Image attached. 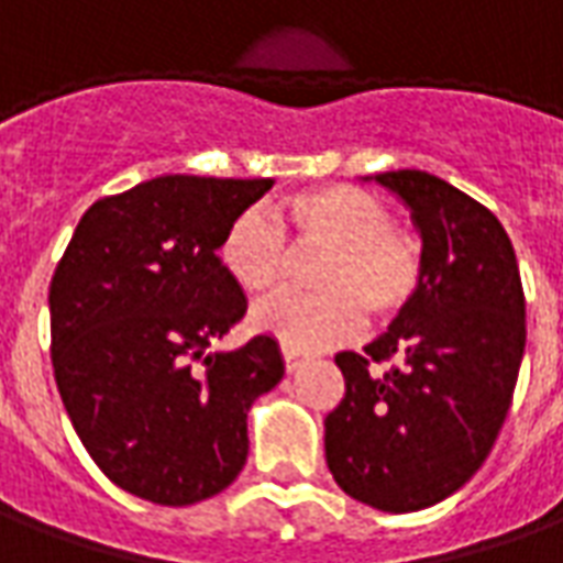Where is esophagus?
Wrapping results in <instances>:
<instances>
[{
	"label": "esophagus",
	"mask_w": 563,
	"mask_h": 563,
	"mask_svg": "<svg viewBox=\"0 0 563 563\" xmlns=\"http://www.w3.org/2000/svg\"><path fill=\"white\" fill-rule=\"evenodd\" d=\"M307 355L298 353V350H289V346H283V365H286V371L292 374V371H298V367L305 365Z\"/></svg>",
	"instance_id": "34e87169"
}]
</instances>
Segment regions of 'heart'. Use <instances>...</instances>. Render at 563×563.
Here are the masks:
<instances>
[{
    "label": "heart",
    "mask_w": 563,
    "mask_h": 563,
    "mask_svg": "<svg viewBox=\"0 0 563 563\" xmlns=\"http://www.w3.org/2000/svg\"><path fill=\"white\" fill-rule=\"evenodd\" d=\"M280 220L295 246L329 250L319 262V295H283L258 305L250 325L289 350H322L374 319L398 317L424 277L422 238L391 220L386 201L371 189L346 184L305 189L286 201ZM220 262L241 292L262 298L286 277L289 246L280 222L265 208L238 213L222 232Z\"/></svg>",
    "instance_id": "1"
}]
</instances>
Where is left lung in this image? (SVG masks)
<instances>
[{"label": "left lung", "mask_w": 563, "mask_h": 563, "mask_svg": "<svg viewBox=\"0 0 563 563\" xmlns=\"http://www.w3.org/2000/svg\"><path fill=\"white\" fill-rule=\"evenodd\" d=\"M374 180L410 208L424 277L365 353L334 355L346 391L325 416V461L355 500L416 512L455 495L495 446L525 355V292L492 210L416 168Z\"/></svg>", "instance_id": "1"}]
</instances>
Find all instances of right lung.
<instances>
[{
  "label": "right lung",
  "instance_id": "obj_1",
  "mask_svg": "<svg viewBox=\"0 0 563 563\" xmlns=\"http://www.w3.org/2000/svg\"><path fill=\"white\" fill-rule=\"evenodd\" d=\"M271 186L153 177L99 198L56 265V389L90 459L129 495L186 507L244 471L246 413L283 379V355L268 334L210 353L246 313L217 250Z\"/></svg>",
  "mask_w": 563,
  "mask_h": 563
}]
</instances>
